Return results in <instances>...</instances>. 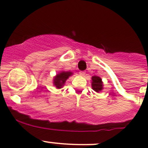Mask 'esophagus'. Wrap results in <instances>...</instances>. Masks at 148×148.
Wrapping results in <instances>:
<instances>
[{
  "mask_svg": "<svg viewBox=\"0 0 148 148\" xmlns=\"http://www.w3.org/2000/svg\"><path fill=\"white\" fill-rule=\"evenodd\" d=\"M85 74H86V73H85L84 71H79V75L82 76V77H84V76L85 75Z\"/></svg>",
  "mask_w": 148,
  "mask_h": 148,
  "instance_id": "34e87169",
  "label": "esophagus"
}]
</instances>
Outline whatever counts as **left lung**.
I'll use <instances>...</instances> for the list:
<instances>
[{
  "instance_id": "8db88e82",
  "label": "left lung",
  "mask_w": 148,
  "mask_h": 148,
  "mask_svg": "<svg viewBox=\"0 0 148 148\" xmlns=\"http://www.w3.org/2000/svg\"><path fill=\"white\" fill-rule=\"evenodd\" d=\"M92 87L95 92H99L103 89V82L102 79L98 76H93L92 77Z\"/></svg>"
}]
</instances>
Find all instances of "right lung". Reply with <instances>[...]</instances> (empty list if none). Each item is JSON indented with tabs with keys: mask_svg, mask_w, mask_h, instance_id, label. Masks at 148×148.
I'll list each match as a JSON object with an SVG mask.
<instances>
[{
	"mask_svg": "<svg viewBox=\"0 0 148 148\" xmlns=\"http://www.w3.org/2000/svg\"><path fill=\"white\" fill-rule=\"evenodd\" d=\"M73 74L71 71H62L59 72V74H56V77L53 79V85L56 86L57 89H61L62 86L64 85L67 79Z\"/></svg>",
	"mask_w": 148,
	"mask_h": 148,
	"instance_id": "add662e5",
	"label": "right lung"
}]
</instances>
